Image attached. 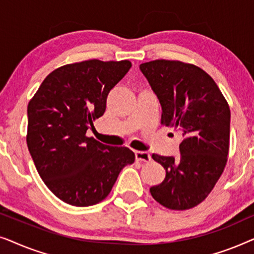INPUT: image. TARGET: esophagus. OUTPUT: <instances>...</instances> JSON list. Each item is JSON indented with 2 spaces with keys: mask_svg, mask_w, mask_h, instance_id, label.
I'll return each instance as SVG.
<instances>
[{
  "mask_svg": "<svg viewBox=\"0 0 254 254\" xmlns=\"http://www.w3.org/2000/svg\"><path fill=\"white\" fill-rule=\"evenodd\" d=\"M135 158L138 162H150L151 161V156L145 151H135Z\"/></svg>",
  "mask_w": 254,
  "mask_h": 254,
  "instance_id": "34e87169",
  "label": "esophagus"
}]
</instances>
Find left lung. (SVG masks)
Returning a JSON list of instances; mask_svg holds the SVG:
<instances>
[{
	"label": "left lung",
	"mask_w": 254,
	"mask_h": 254,
	"mask_svg": "<svg viewBox=\"0 0 254 254\" xmlns=\"http://www.w3.org/2000/svg\"><path fill=\"white\" fill-rule=\"evenodd\" d=\"M140 69L161 103L162 125L183 135L178 158L152 154L166 176L150 193L169 209H190L206 199L227 164L228 102L214 79L197 65L155 60L142 64Z\"/></svg>",
	"instance_id": "8db88e82"
}]
</instances>
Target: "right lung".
<instances>
[{
  "instance_id": "right-lung-1",
  "label": "right lung",
  "mask_w": 254,
  "mask_h": 254,
  "mask_svg": "<svg viewBox=\"0 0 254 254\" xmlns=\"http://www.w3.org/2000/svg\"><path fill=\"white\" fill-rule=\"evenodd\" d=\"M130 61L97 59L62 65L44 79L27 106V148L40 178L64 202L92 206L109 195L119 173L135 161L126 147L86 136L105 112L107 95Z\"/></svg>"
}]
</instances>
